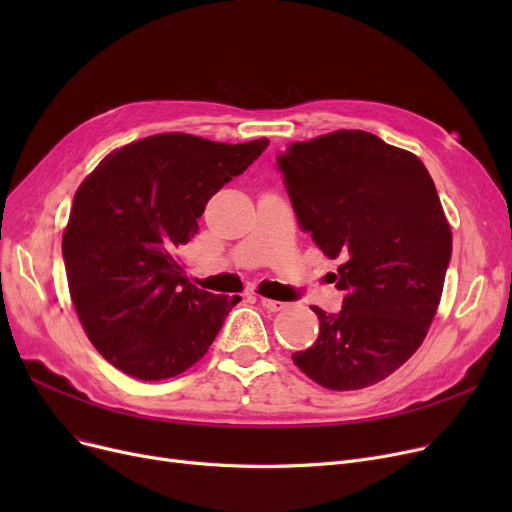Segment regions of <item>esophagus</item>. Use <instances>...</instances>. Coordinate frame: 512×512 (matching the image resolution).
Returning <instances> with one entry per match:
<instances>
[{"instance_id": "esophagus-1", "label": "esophagus", "mask_w": 512, "mask_h": 512, "mask_svg": "<svg viewBox=\"0 0 512 512\" xmlns=\"http://www.w3.org/2000/svg\"><path fill=\"white\" fill-rule=\"evenodd\" d=\"M259 303L263 305V309L267 311H282L288 307V303H282V301H274V299H265V297H259Z\"/></svg>"}]
</instances>
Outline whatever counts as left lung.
Segmentation results:
<instances>
[{
	"instance_id": "8db88e82",
	"label": "left lung",
	"mask_w": 512,
	"mask_h": 512,
	"mask_svg": "<svg viewBox=\"0 0 512 512\" xmlns=\"http://www.w3.org/2000/svg\"><path fill=\"white\" fill-rule=\"evenodd\" d=\"M294 213L340 259V313L313 307L319 336L292 355L330 390L388 378L421 346L440 305L452 234L421 159L363 130H336L280 153Z\"/></svg>"
}]
</instances>
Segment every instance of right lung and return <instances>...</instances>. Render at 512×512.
I'll return each mask as SVG.
<instances>
[{
    "label": "right lung",
    "mask_w": 512,
    "mask_h": 512,
    "mask_svg": "<svg viewBox=\"0 0 512 512\" xmlns=\"http://www.w3.org/2000/svg\"><path fill=\"white\" fill-rule=\"evenodd\" d=\"M270 145L153 134L112 151L83 180L62 238L70 297L105 361L137 380L195 365L240 297L186 280L176 249L207 201Z\"/></svg>",
    "instance_id": "1"
}]
</instances>
